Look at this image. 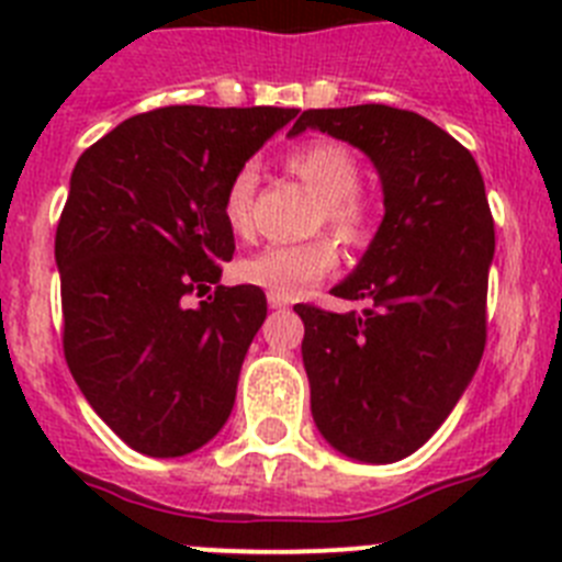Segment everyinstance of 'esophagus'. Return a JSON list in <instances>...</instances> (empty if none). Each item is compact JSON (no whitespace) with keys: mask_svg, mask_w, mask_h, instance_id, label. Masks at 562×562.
<instances>
[{"mask_svg":"<svg viewBox=\"0 0 562 562\" xmlns=\"http://www.w3.org/2000/svg\"><path fill=\"white\" fill-rule=\"evenodd\" d=\"M267 304H270L272 310H286V306H290V301H286L284 295H276V292H270V295H267Z\"/></svg>","mask_w":562,"mask_h":562,"instance_id":"obj_1","label":"esophagus"}]
</instances>
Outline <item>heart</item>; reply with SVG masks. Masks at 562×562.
<instances>
[{
  "label": "heart",
  "mask_w": 562,
  "mask_h": 562,
  "mask_svg": "<svg viewBox=\"0 0 562 562\" xmlns=\"http://www.w3.org/2000/svg\"><path fill=\"white\" fill-rule=\"evenodd\" d=\"M286 168L317 196L315 225H326L337 238L360 245L371 231V205L357 191L360 160L349 146L337 140H306L286 154ZM258 173L252 166H241L225 188V222L236 233L252 231V196ZM337 265V250L329 238H310L301 245H270L247 256L238 265V276L247 284L261 286L276 295H304Z\"/></svg>",
  "instance_id": "1"
}]
</instances>
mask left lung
<instances>
[{
    "label": "left lung",
    "instance_id": "obj_1",
    "mask_svg": "<svg viewBox=\"0 0 562 562\" xmlns=\"http://www.w3.org/2000/svg\"><path fill=\"white\" fill-rule=\"evenodd\" d=\"M306 128L360 148L385 205L360 265L331 290L371 310L295 306L312 416L337 453L391 464L439 430L479 369L493 213L473 154L422 114L382 103L306 109L290 134Z\"/></svg>",
    "mask_w": 562,
    "mask_h": 562
}]
</instances>
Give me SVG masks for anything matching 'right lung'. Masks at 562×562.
Instances as JSON below:
<instances>
[{"mask_svg": "<svg viewBox=\"0 0 562 562\" xmlns=\"http://www.w3.org/2000/svg\"><path fill=\"white\" fill-rule=\"evenodd\" d=\"M297 109L166 106L78 157L56 231L64 357L98 416L137 453L177 459L220 434L267 317L252 284H220L236 241L233 173Z\"/></svg>", "mask_w": 562, "mask_h": 562, "instance_id": "1", "label": "right lung"}]
</instances>
